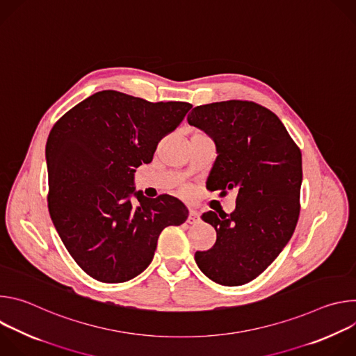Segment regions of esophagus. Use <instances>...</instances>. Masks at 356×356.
<instances>
[{"instance_id":"1","label":"esophagus","mask_w":356,"mask_h":356,"mask_svg":"<svg viewBox=\"0 0 356 356\" xmlns=\"http://www.w3.org/2000/svg\"><path fill=\"white\" fill-rule=\"evenodd\" d=\"M200 221V214H198V211H195V210H190V213H188V218H187V222L188 224H197Z\"/></svg>"}]
</instances>
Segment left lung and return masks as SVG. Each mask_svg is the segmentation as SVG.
<instances>
[{
    "mask_svg": "<svg viewBox=\"0 0 356 356\" xmlns=\"http://www.w3.org/2000/svg\"><path fill=\"white\" fill-rule=\"evenodd\" d=\"M187 121L209 134L217 146L207 188L221 194L238 191L229 216H201L216 228L217 241L211 249L195 252V264L218 284H245L279 257L294 232L301 152L277 115L252 101L198 106Z\"/></svg>",
    "mask_w": 356,
    "mask_h": 356,
    "instance_id": "1",
    "label": "left lung"
}]
</instances>
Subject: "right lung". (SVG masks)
Masks as SVG:
<instances>
[{"label": "right lung", "mask_w": 356, "mask_h": 356, "mask_svg": "<svg viewBox=\"0 0 356 356\" xmlns=\"http://www.w3.org/2000/svg\"><path fill=\"white\" fill-rule=\"evenodd\" d=\"M191 107L104 90L83 99L50 131V218L72 258L95 280L134 279L154 259L161 232L187 220L188 210L176 197L147 198L132 186L135 169L152 162L159 140Z\"/></svg>", "instance_id": "obj_1"}]
</instances>
